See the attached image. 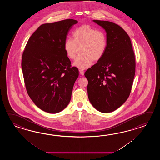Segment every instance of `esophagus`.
Here are the masks:
<instances>
[{"mask_svg": "<svg viewBox=\"0 0 160 160\" xmlns=\"http://www.w3.org/2000/svg\"><path fill=\"white\" fill-rule=\"evenodd\" d=\"M79 72H80V74H81V75H84L85 72H84V71H83V70H79Z\"/></svg>", "mask_w": 160, "mask_h": 160, "instance_id": "obj_1", "label": "esophagus"}]
</instances>
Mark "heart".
Instances as JSON below:
<instances>
[{"instance_id": "1", "label": "heart", "mask_w": 160, "mask_h": 160, "mask_svg": "<svg viewBox=\"0 0 160 160\" xmlns=\"http://www.w3.org/2000/svg\"><path fill=\"white\" fill-rule=\"evenodd\" d=\"M107 38L102 31L83 25L73 31L72 39H67L64 50L68 57L74 59L80 50L73 65L81 69L88 68L92 61H98L103 57L107 48Z\"/></svg>"}]
</instances>
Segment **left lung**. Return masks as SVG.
Segmentation results:
<instances>
[{
	"mask_svg": "<svg viewBox=\"0 0 160 160\" xmlns=\"http://www.w3.org/2000/svg\"><path fill=\"white\" fill-rule=\"evenodd\" d=\"M92 21L105 30L108 44L103 57L85 72L88 99L99 112H112L129 96L135 57L130 37L122 27L109 21Z\"/></svg>",
	"mask_w": 160,
	"mask_h": 160,
	"instance_id": "1",
	"label": "left lung"
}]
</instances>
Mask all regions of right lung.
<instances>
[{
	"label": "right lung",
	"instance_id": "right-lung-1",
	"mask_svg": "<svg viewBox=\"0 0 160 160\" xmlns=\"http://www.w3.org/2000/svg\"><path fill=\"white\" fill-rule=\"evenodd\" d=\"M78 23L72 19L38 27L27 42L22 68L27 93L35 105L58 113L68 105L79 75L64 50L69 31Z\"/></svg>",
	"mask_w": 160,
	"mask_h": 160
}]
</instances>
